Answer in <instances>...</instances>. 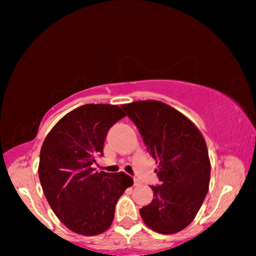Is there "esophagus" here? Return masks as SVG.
I'll use <instances>...</instances> for the list:
<instances>
[{"mask_svg":"<svg viewBox=\"0 0 256 256\" xmlns=\"http://www.w3.org/2000/svg\"><path fill=\"white\" fill-rule=\"evenodd\" d=\"M134 186H139V185H140V182H139V180L138 179H134Z\"/></svg>","mask_w":256,"mask_h":256,"instance_id":"34e87169","label":"esophagus"}]
</instances>
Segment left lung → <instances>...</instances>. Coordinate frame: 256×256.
<instances>
[{"label":"left lung","instance_id":"obj_1","mask_svg":"<svg viewBox=\"0 0 256 256\" xmlns=\"http://www.w3.org/2000/svg\"><path fill=\"white\" fill-rule=\"evenodd\" d=\"M158 164L162 185L151 186L153 200L140 208L148 228L174 234L192 222L210 187V162L199 128L182 112L159 100L122 105Z\"/></svg>","mask_w":256,"mask_h":256}]
</instances>
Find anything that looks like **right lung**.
<instances>
[{"label": "right lung", "instance_id": "right-lung-1", "mask_svg": "<svg viewBox=\"0 0 256 256\" xmlns=\"http://www.w3.org/2000/svg\"><path fill=\"white\" fill-rule=\"evenodd\" d=\"M125 114L117 105L85 104L60 118L44 139L38 176L56 216L74 233H104L114 207L134 180L124 172H96L108 131Z\"/></svg>", "mask_w": 256, "mask_h": 256}]
</instances>
